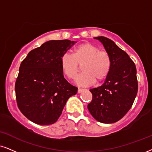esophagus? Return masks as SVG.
Wrapping results in <instances>:
<instances>
[{"mask_svg": "<svg viewBox=\"0 0 152 152\" xmlns=\"http://www.w3.org/2000/svg\"><path fill=\"white\" fill-rule=\"evenodd\" d=\"M84 89H82V88H78V93H80L83 91Z\"/></svg>", "mask_w": 152, "mask_h": 152, "instance_id": "obj_1", "label": "esophagus"}]
</instances>
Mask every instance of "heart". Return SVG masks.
<instances>
[{
  "instance_id": "heart-1",
  "label": "heart",
  "mask_w": 152,
  "mask_h": 152,
  "mask_svg": "<svg viewBox=\"0 0 152 152\" xmlns=\"http://www.w3.org/2000/svg\"><path fill=\"white\" fill-rule=\"evenodd\" d=\"M62 72L69 79H74L81 66L83 73L76 78L80 86L93 85L95 80L101 82L110 72L111 60L109 53L100 51L98 47L90 43H83L74 49L73 55L64 53L61 57Z\"/></svg>"
}]
</instances>
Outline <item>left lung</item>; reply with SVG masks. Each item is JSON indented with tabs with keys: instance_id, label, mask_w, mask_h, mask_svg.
I'll return each mask as SVG.
<instances>
[{
	"instance_id": "1",
	"label": "left lung",
	"mask_w": 152,
	"mask_h": 152,
	"mask_svg": "<svg viewBox=\"0 0 152 152\" xmlns=\"http://www.w3.org/2000/svg\"><path fill=\"white\" fill-rule=\"evenodd\" d=\"M94 38L102 43L111 65L102 85L90 90L93 99L88 109L97 121L113 124L127 114L134 102L138 89L137 70L128 54L114 41L104 36Z\"/></svg>"
}]
</instances>
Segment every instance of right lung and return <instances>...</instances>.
<instances>
[{
	"mask_svg": "<svg viewBox=\"0 0 152 152\" xmlns=\"http://www.w3.org/2000/svg\"><path fill=\"white\" fill-rule=\"evenodd\" d=\"M76 42L52 40L30 51L20 64L15 83L17 106L31 121L55 124L78 88L65 79L61 57Z\"/></svg>",
	"mask_w": 152,
	"mask_h": 152,
	"instance_id": "right-lung-1",
	"label": "right lung"
}]
</instances>
